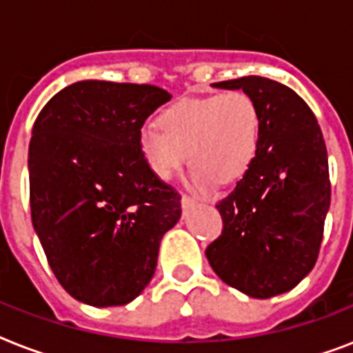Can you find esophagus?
<instances>
[{
  "instance_id": "34e87169",
  "label": "esophagus",
  "mask_w": 353,
  "mask_h": 353,
  "mask_svg": "<svg viewBox=\"0 0 353 353\" xmlns=\"http://www.w3.org/2000/svg\"><path fill=\"white\" fill-rule=\"evenodd\" d=\"M196 203H198V201H196L194 198H190V196H187V194H183V196H181L183 209H190V207H194Z\"/></svg>"
}]
</instances>
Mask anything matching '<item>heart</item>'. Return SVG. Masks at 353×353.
Segmentation results:
<instances>
[{
	"label": "heart",
	"mask_w": 353,
	"mask_h": 353,
	"mask_svg": "<svg viewBox=\"0 0 353 353\" xmlns=\"http://www.w3.org/2000/svg\"><path fill=\"white\" fill-rule=\"evenodd\" d=\"M262 112L249 93L187 97L161 113L159 124L139 130V150L148 170L168 181L185 161L196 187L229 185L240 179L256 157Z\"/></svg>",
	"instance_id": "heart-1"
}]
</instances>
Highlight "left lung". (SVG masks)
<instances>
[{
  "mask_svg": "<svg viewBox=\"0 0 353 353\" xmlns=\"http://www.w3.org/2000/svg\"><path fill=\"white\" fill-rule=\"evenodd\" d=\"M212 85L258 102L262 137L249 170L216 205L223 231L205 254L225 284L269 299L293 290L317 262L332 196L326 144L310 106L288 85L254 74Z\"/></svg>",
  "mask_w": 353,
  "mask_h": 353,
  "instance_id": "left-lung-1",
  "label": "left lung"
}]
</instances>
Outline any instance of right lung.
<instances>
[{"label":"right lung","instance_id":"obj_1","mask_svg":"<svg viewBox=\"0 0 353 353\" xmlns=\"http://www.w3.org/2000/svg\"><path fill=\"white\" fill-rule=\"evenodd\" d=\"M170 93L82 80L47 102L32 126V225L62 288L97 307L124 306L154 276L181 196L148 170L139 130Z\"/></svg>","mask_w":353,"mask_h":353}]
</instances>
